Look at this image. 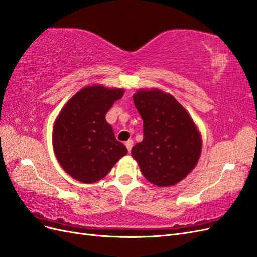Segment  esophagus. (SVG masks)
<instances>
[{
    "label": "esophagus",
    "mask_w": 257,
    "mask_h": 257,
    "mask_svg": "<svg viewBox=\"0 0 257 257\" xmlns=\"http://www.w3.org/2000/svg\"><path fill=\"white\" fill-rule=\"evenodd\" d=\"M126 148L128 151H131V149H133V145H134V141L133 140H128L126 143Z\"/></svg>",
    "instance_id": "esophagus-1"
}]
</instances>
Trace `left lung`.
<instances>
[{
  "label": "left lung",
  "instance_id": "left-lung-1",
  "mask_svg": "<svg viewBox=\"0 0 257 257\" xmlns=\"http://www.w3.org/2000/svg\"><path fill=\"white\" fill-rule=\"evenodd\" d=\"M134 102L143 119V140L134 146L131 155L152 184L175 185L192 172L199 160L200 131L170 93L157 88L139 89Z\"/></svg>",
  "mask_w": 257,
  "mask_h": 257
}]
</instances>
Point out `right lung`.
I'll list each match as a JSON object with an SVG mask.
<instances>
[{
	"label": "right lung",
	"mask_w": 257,
	"mask_h": 257,
	"mask_svg": "<svg viewBox=\"0 0 257 257\" xmlns=\"http://www.w3.org/2000/svg\"><path fill=\"white\" fill-rule=\"evenodd\" d=\"M122 88L94 84L82 88L62 107L53 127V148L58 163L73 179L86 184L103 179L128 153L117 141L105 115Z\"/></svg>",
	"instance_id": "1"
}]
</instances>
